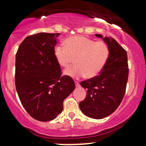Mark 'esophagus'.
I'll use <instances>...</instances> for the list:
<instances>
[{"label": "esophagus", "instance_id": "esophagus-1", "mask_svg": "<svg viewBox=\"0 0 146 146\" xmlns=\"http://www.w3.org/2000/svg\"><path fill=\"white\" fill-rule=\"evenodd\" d=\"M75 86L76 87H80V83L78 82H75Z\"/></svg>", "mask_w": 146, "mask_h": 146}]
</instances>
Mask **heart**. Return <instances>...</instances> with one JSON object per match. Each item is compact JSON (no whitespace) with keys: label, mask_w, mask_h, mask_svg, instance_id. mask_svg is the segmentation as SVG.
I'll use <instances>...</instances> for the list:
<instances>
[{"label":"heart","mask_w":146,"mask_h":146,"mask_svg":"<svg viewBox=\"0 0 146 146\" xmlns=\"http://www.w3.org/2000/svg\"><path fill=\"white\" fill-rule=\"evenodd\" d=\"M66 46L58 45L54 48L57 61L67 67L75 58V65L65 70L64 74L75 79L86 75L92 78L104 68L109 57V48L104 42H95L83 36H73L65 40Z\"/></svg>","instance_id":"1"}]
</instances>
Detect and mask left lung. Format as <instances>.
<instances>
[{"label": "left lung", "mask_w": 146, "mask_h": 146, "mask_svg": "<svg viewBox=\"0 0 146 146\" xmlns=\"http://www.w3.org/2000/svg\"><path fill=\"white\" fill-rule=\"evenodd\" d=\"M95 36L108 45L109 57L100 75L80 83L87 95L79 105L85 115L100 119L113 113L121 104L128 82V65L126 51L114 38Z\"/></svg>", "instance_id": "obj_1"}]
</instances>
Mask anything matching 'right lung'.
Instances as JSON below:
<instances>
[{
  "label": "right lung",
  "mask_w": 146,
  "mask_h": 146,
  "mask_svg": "<svg viewBox=\"0 0 146 146\" xmlns=\"http://www.w3.org/2000/svg\"><path fill=\"white\" fill-rule=\"evenodd\" d=\"M60 33H39L27 37L16 56L15 82L22 104L35 119L48 121L63 110V102L75 88L54 55Z\"/></svg>",
  "instance_id": "obj_1"
}]
</instances>
